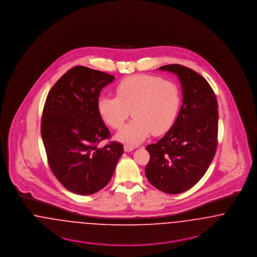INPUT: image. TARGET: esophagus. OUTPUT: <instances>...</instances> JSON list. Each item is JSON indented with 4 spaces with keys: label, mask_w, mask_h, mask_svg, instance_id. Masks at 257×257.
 <instances>
[{
    "label": "esophagus",
    "mask_w": 257,
    "mask_h": 257,
    "mask_svg": "<svg viewBox=\"0 0 257 257\" xmlns=\"http://www.w3.org/2000/svg\"><path fill=\"white\" fill-rule=\"evenodd\" d=\"M123 150H124V152H132V151H134V146L124 145Z\"/></svg>",
    "instance_id": "esophagus-1"
}]
</instances>
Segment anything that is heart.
Segmentation results:
<instances>
[{
	"label": "heart",
	"instance_id": "1",
	"mask_svg": "<svg viewBox=\"0 0 257 257\" xmlns=\"http://www.w3.org/2000/svg\"><path fill=\"white\" fill-rule=\"evenodd\" d=\"M116 97L98 100L101 119L114 130L122 127L131 115L134 120L117 134L125 144H138L152 134L167 133L175 123L181 104L178 84L157 76L137 75L123 78L115 86Z\"/></svg>",
	"mask_w": 257,
	"mask_h": 257
}]
</instances>
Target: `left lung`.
<instances>
[{"label":"left lung","mask_w":257,"mask_h":257,"mask_svg":"<svg viewBox=\"0 0 257 257\" xmlns=\"http://www.w3.org/2000/svg\"><path fill=\"white\" fill-rule=\"evenodd\" d=\"M175 73L183 100L176 122L156 144L146 147L148 180L167 194L190 189L204 176L218 145V102L207 80L179 64L158 68Z\"/></svg>","instance_id":"left-lung-1"}]
</instances>
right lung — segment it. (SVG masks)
I'll return each instance as SVG.
<instances>
[{"mask_svg":"<svg viewBox=\"0 0 257 257\" xmlns=\"http://www.w3.org/2000/svg\"><path fill=\"white\" fill-rule=\"evenodd\" d=\"M114 76L85 66L70 69L48 93L41 136L49 166L66 189L91 195L111 179L123 147L109 141L110 132L99 111L100 92Z\"/></svg>","mask_w":257,"mask_h":257,"instance_id":"obj_1","label":"right lung"}]
</instances>
